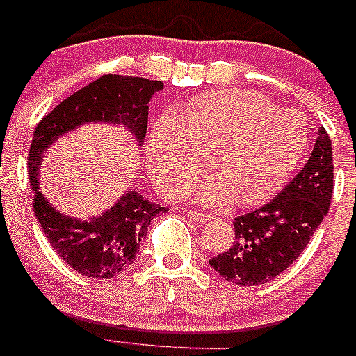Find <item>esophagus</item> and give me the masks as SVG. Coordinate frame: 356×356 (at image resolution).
<instances>
[{
    "instance_id": "esophagus-1",
    "label": "esophagus",
    "mask_w": 356,
    "mask_h": 356,
    "mask_svg": "<svg viewBox=\"0 0 356 356\" xmlns=\"http://www.w3.org/2000/svg\"><path fill=\"white\" fill-rule=\"evenodd\" d=\"M186 214H188L190 219H193V221H200V222L211 221L212 219L211 214H207V212H199V211H195V209H190Z\"/></svg>"
}]
</instances>
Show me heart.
Returning <instances> with one entry per match:
<instances>
[{"instance_id": "heart-1", "label": "heart", "mask_w": 356, "mask_h": 356, "mask_svg": "<svg viewBox=\"0 0 356 356\" xmlns=\"http://www.w3.org/2000/svg\"><path fill=\"white\" fill-rule=\"evenodd\" d=\"M309 124L252 90H216L186 102L151 127L147 170L166 197H175L211 161L214 179L185 195L197 202L234 200L259 205L276 197L298 171L309 149Z\"/></svg>"}]
</instances>
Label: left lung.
Segmentation results:
<instances>
[{"mask_svg":"<svg viewBox=\"0 0 356 356\" xmlns=\"http://www.w3.org/2000/svg\"><path fill=\"white\" fill-rule=\"evenodd\" d=\"M332 186L331 137L321 128L302 171L270 202L234 218L233 247L209 260L212 269L238 286H257L280 276L329 212Z\"/></svg>","mask_w":356,"mask_h":356,"instance_id":"left-lung-1","label":"left lung"}]
</instances>
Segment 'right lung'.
I'll list each match as a JSON object with an SVG mask.
<instances>
[{"instance_id":"1","label":"right lung","mask_w":356,"mask_h":356,"mask_svg":"<svg viewBox=\"0 0 356 356\" xmlns=\"http://www.w3.org/2000/svg\"><path fill=\"white\" fill-rule=\"evenodd\" d=\"M163 87L159 80L142 76L102 75L60 102L35 127L29 151L34 214L58 257L79 274L109 280L124 273L134 264L154 216L168 209L128 190L111 209L96 218L83 221L61 214L39 192L42 152L58 137L89 122L122 123L142 142L147 131V104L152 94Z\"/></svg>"}]
</instances>
